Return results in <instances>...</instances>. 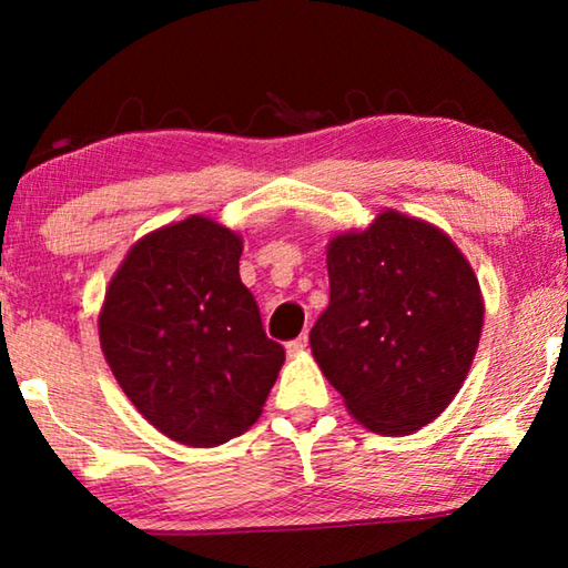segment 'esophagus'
Listing matches in <instances>:
<instances>
[{"instance_id": "esophagus-1", "label": "esophagus", "mask_w": 568, "mask_h": 568, "mask_svg": "<svg viewBox=\"0 0 568 568\" xmlns=\"http://www.w3.org/2000/svg\"><path fill=\"white\" fill-rule=\"evenodd\" d=\"M305 348H307V335H301V338H295L285 345L287 355H301V353H305Z\"/></svg>"}]
</instances>
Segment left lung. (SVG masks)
Wrapping results in <instances>:
<instances>
[{"label": "left lung", "mask_w": 568, "mask_h": 568, "mask_svg": "<svg viewBox=\"0 0 568 568\" xmlns=\"http://www.w3.org/2000/svg\"><path fill=\"white\" fill-rule=\"evenodd\" d=\"M331 303L311 331L313 358L351 416L408 436L446 410L466 381L484 297L444 230L383 210L328 245Z\"/></svg>", "instance_id": "1"}]
</instances>
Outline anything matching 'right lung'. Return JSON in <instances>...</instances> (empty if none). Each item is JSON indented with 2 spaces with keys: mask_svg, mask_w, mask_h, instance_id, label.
<instances>
[{
  "mask_svg": "<svg viewBox=\"0 0 568 568\" xmlns=\"http://www.w3.org/2000/svg\"><path fill=\"white\" fill-rule=\"evenodd\" d=\"M243 237L192 215L130 247L104 293L100 345L124 396L160 434L227 444L261 418L285 361L240 281Z\"/></svg>",
  "mask_w": 568,
  "mask_h": 568,
  "instance_id": "obj_1",
  "label": "right lung"
}]
</instances>
